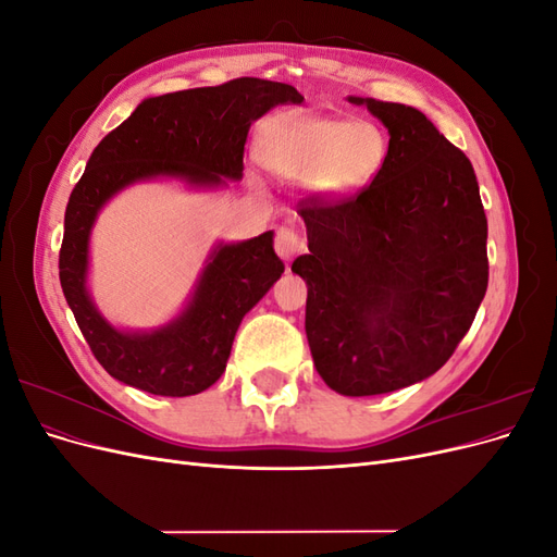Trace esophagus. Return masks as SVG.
<instances>
[{
	"instance_id": "esophagus-1",
	"label": "esophagus",
	"mask_w": 557,
	"mask_h": 557,
	"mask_svg": "<svg viewBox=\"0 0 557 557\" xmlns=\"http://www.w3.org/2000/svg\"><path fill=\"white\" fill-rule=\"evenodd\" d=\"M274 248H276V252H278V256H281L283 260H290V258L295 256V252H299L301 248H305V242H301V237H299V234H297L295 230L281 227V230L276 232Z\"/></svg>"
}]
</instances>
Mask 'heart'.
I'll list each match as a JSON object with an SVG mask.
<instances>
[{
    "mask_svg": "<svg viewBox=\"0 0 557 557\" xmlns=\"http://www.w3.org/2000/svg\"><path fill=\"white\" fill-rule=\"evenodd\" d=\"M387 156V139L369 121L318 113L281 115L267 125L260 160L283 181H309L323 197L342 199L364 190Z\"/></svg>",
    "mask_w": 557,
    "mask_h": 557,
    "instance_id": "b5f03b06",
    "label": "heart"
}]
</instances>
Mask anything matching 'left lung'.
I'll list each match as a JSON object with an SVG mask.
<instances>
[{
    "label": "left lung",
    "instance_id": "obj_1",
    "mask_svg": "<svg viewBox=\"0 0 557 557\" xmlns=\"http://www.w3.org/2000/svg\"><path fill=\"white\" fill-rule=\"evenodd\" d=\"M385 125V164L358 195L305 199L307 339L334 393L425 381L458 348L487 288V221L474 166L425 113L348 97Z\"/></svg>",
    "mask_w": 557,
    "mask_h": 557
}]
</instances>
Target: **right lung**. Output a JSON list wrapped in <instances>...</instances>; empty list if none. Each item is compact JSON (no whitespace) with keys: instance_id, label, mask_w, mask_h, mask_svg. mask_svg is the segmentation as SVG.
I'll list each match as a JSON object with an SVG mask.
<instances>
[{"instance_id":"obj_1","label":"right lung","mask_w":557,"mask_h":557,"mask_svg":"<svg viewBox=\"0 0 557 557\" xmlns=\"http://www.w3.org/2000/svg\"><path fill=\"white\" fill-rule=\"evenodd\" d=\"M288 83L234 78L215 88L148 97L99 141L64 211L60 283L66 305L107 372L150 395L188 397L223 376L244 315L281 278L274 232L218 242L183 309L153 330H125L97 309L88 290L97 215L134 183L181 181L221 190L244 176L250 125L278 104H299Z\"/></svg>"}]
</instances>
